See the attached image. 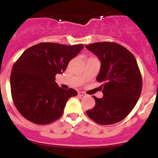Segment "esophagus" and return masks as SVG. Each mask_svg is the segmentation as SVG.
I'll list each match as a JSON object with an SVG mask.
<instances>
[{
    "mask_svg": "<svg viewBox=\"0 0 158 158\" xmlns=\"http://www.w3.org/2000/svg\"><path fill=\"white\" fill-rule=\"evenodd\" d=\"M78 95L81 96V97H85V96H87V94L85 92H84V91H79L78 92Z\"/></svg>",
    "mask_w": 158,
    "mask_h": 158,
    "instance_id": "34e87169",
    "label": "esophagus"
}]
</instances>
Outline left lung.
<instances>
[{
  "mask_svg": "<svg viewBox=\"0 0 158 158\" xmlns=\"http://www.w3.org/2000/svg\"><path fill=\"white\" fill-rule=\"evenodd\" d=\"M101 60L97 81L103 82V98L87 111L101 125H111L125 118L136 106L142 91V77L134 56L124 46L102 42L86 46Z\"/></svg>",
  "mask_w": 158,
  "mask_h": 158,
  "instance_id": "obj_1",
  "label": "left lung"
}]
</instances>
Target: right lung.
<instances>
[{"instance_id": "obj_1", "label": "right lung", "mask_w": 158, "mask_h": 158, "mask_svg": "<svg viewBox=\"0 0 158 158\" xmlns=\"http://www.w3.org/2000/svg\"><path fill=\"white\" fill-rule=\"evenodd\" d=\"M83 47L41 43L21 55L12 67L10 84L13 102L24 118L46 125L62 115L67 100L77 92L60 88L56 74L62 73Z\"/></svg>"}]
</instances>
